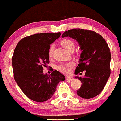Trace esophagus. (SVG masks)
<instances>
[{
    "label": "esophagus",
    "mask_w": 121,
    "mask_h": 121,
    "mask_svg": "<svg viewBox=\"0 0 121 121\" xmlns=\"http://www.w3.org/2000/svg\"><path fill=\"white\" fill-rule=\"evenodd\" d=\"M65 79H66V80H73V78L72 77V76H66L65 77Z\"/></svg>",
    "instance_id": "esophagus-1"
}]
</instances>
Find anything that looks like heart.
Here are the masks:
<instances>
[{"label": "heart", "mask_w": 121, "mask_h": 121, "mask_svg": "<svg viewBox=\"0 0 121 121\" xmlns=\"http://www.w3.org/2000/svg\"><path fill=\"white\" fill-rule=\"evenodd\" d=\"M60 44L62 46L66 49L67 50L70 51L75 48V43L72 40L69 39H64L60 41ZM54 49V46L53 45H50L49 50H48V55L49 57H52L53 54V51ZM74 66L73 62H69L67 63H63L58 66V69L60 71L66 74H69L70 73L71 69Z\"/></svg>", "instance_id": "b5f03b06"}]
</instances>
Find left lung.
<instances>
[{
  "label": "left lung",
  "mask_w": 121,
  "mask_h": 121,
  "mask_svg": "<svg viewBox=\"0 0 121 121\" xmlns=\"http://www.w3.org/2000/svg\"><path fill=\"white\" fill-rule=\"evenodd\" d=\"M69 37L78 41L82 51L75 73L86 71L83 78L76 76L82 83L76 92L84 99L96 97L101 92L110 75V49L104 38L94 31L73 29L63 33L62 37Z\"/></svg>",
  "instance_id": "obj_1"
}]
</instances>
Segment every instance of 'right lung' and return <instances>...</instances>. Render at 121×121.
<instances>
[{"label":"right lung","instance_id":"obj_1","mask_svg":"<svg viewBox=\"0 0 121 121\" xmlns=\"http://www.w3.org/2000/svg\"><path fill=\"white\" fill-rule=\"evenodd\" d=\"M61 33H37L18 42L12 58L14 78L23 93L36 102H43L53 96L59 82L65 80L60 72L44 74L49 63L48 50Z\"/></svg>","mask_w":121,"mask_h":121}]
</instances>
